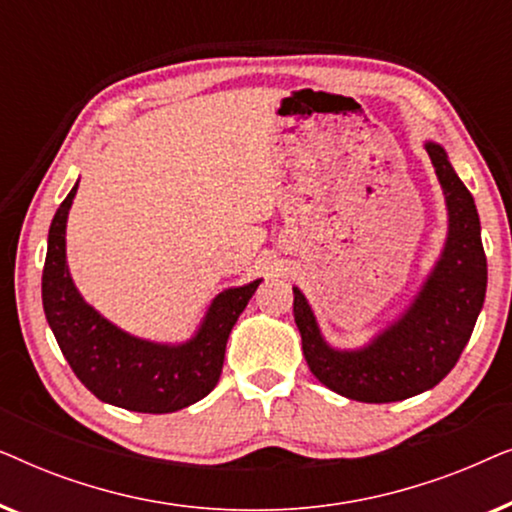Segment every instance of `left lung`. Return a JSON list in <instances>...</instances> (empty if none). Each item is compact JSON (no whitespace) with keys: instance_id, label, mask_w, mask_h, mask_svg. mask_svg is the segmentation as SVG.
<instances>
[{"instance_id":"obj_1","label":"left lung","mask_w":512,"mask_h":512,"mask_svg":"<svg viewBox=\"0 0 512 512\" xmlns=\"http://www.w3.org/2000/svg\"><path fill=\"white\" fill-rule=\"evenodd\" d=\"M447 207L440 256L419 291L366 345L333 347L305 293L293 286V319L312 375L335 394L361 403H394L429 391L454 368L485 303L487 258L473 195L438 142L426 139Z\"/></svg>"}]
</instances>
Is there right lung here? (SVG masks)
<instances>
[{"label": "right lung", "instance_id": "1", "mask_svg": "<svg viewBox=\"0 0 512 512\" xmlns=\"http://www.w3.org/2000/svg\"><path fill=\"white\" fill-rule=\"evenodd\" d=\"M76 181L53 216L41 277L46 321L74 375L102 403L165 415L198 403L221 377L235 321L263 279L216 293L205 317L184 342H156L123 331L86 303L67 265V216Z\"/></svg>", "mask_w": 512, "mask_h": 512}]
</instances>
